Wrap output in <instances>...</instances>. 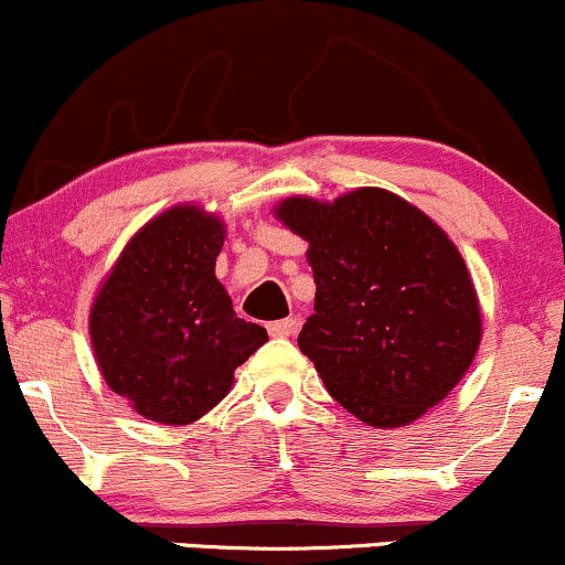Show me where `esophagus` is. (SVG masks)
Masks as SVG:
<instances>
[{
    "instance_id": "esophagus-1",
    "label": "esophagus",
    "mask_w": 565,
    "mask_h": 565,
    "mask_svg": "<svg viewBox=\"0 0 565 565\" xmlns=\"http://www.w3.org/2000/svg\"><path fill=\"white\" fill-rule=\"evenodd\" d=\"M296 328H298V322L294 320V317H288V320H277V322H269V335H275V338H288V335H294L296 333Z\"/></svg>"
}]
</instances>
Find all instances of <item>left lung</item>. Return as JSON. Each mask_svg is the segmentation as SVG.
Instances as JSON below:
<instances>
[{"label": "left lung", "instance_id": "8db88e82", "mask_svg": "<svg viewBox=\"0 0 565 565\" xmlns=\"http://www.w3.org/2000/svg\"><path fill=\"white\" fill-rule=\"evenodd\" d=\"M275 216L309 243L317 294L298 349L330 396L375 428L436 407L481 341L479 296L447 232L381 188L333 203L294 195Z\"/></svg>", "mask_w": 565, "mask_h": 565}]
</instances>
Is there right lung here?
Segmentation results:
<instances>
[{
    "label": "right lung",
    "instance_id": "obj_1",
    "mask_svg": "<svg viewBox=\"0 0 565 565\" xmlns=\"http://www.w3.org/2000/svg\"><path fill=\"white\" fill-rule=\"evenodd\" d=\"M222 245V218L201 205H174L126 243L92 303L99 373L152 423H195L269 341L262 324L235 315L216 280Z\"/></svg>",
    "mask_w": 565,
    "mask_h": 565
}]
</instances>
